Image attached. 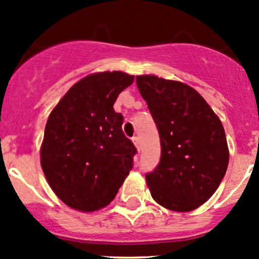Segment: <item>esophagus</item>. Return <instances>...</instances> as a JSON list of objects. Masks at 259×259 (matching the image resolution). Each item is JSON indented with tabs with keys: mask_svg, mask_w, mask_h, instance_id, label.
<instances>
[{
	"mask_svg": "<svg viewBox=\"0 0 259 259\" xmlns=\"http://www.w3.org/2000/svg\"><path fill=\"white\" fill-rule=\"evenodd\" d=\"M133 143H134L135 146L138 148V150H140V139L138 137H134L133 138Z\"/></svg>",
	"mask_w": 259,
	"mask_h": 259,
	"instance_id": "1",
	"label": "esophagus"
}]
</instances>
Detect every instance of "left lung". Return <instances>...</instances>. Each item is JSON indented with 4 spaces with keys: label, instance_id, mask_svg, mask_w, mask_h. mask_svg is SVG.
<instances>
[{
    "label": "left lung",
    "instance_id": "obj_1",
    "mask_svg": "<svg viewBox=\"0 0 259 259\" xmlns=\"http://www.w3.org/2000/svg\"><path fill=\"white\" fill-rule=\"evenodd\" d=\"M137 85L160 138V161L145 174L151 197L170 210L195 209L226 176L229 153L223 125L185 83L143 75Z\"/></svg>",
    "mask_w": 259,
    "mask_h": 259
}]
</instances>
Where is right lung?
<instances>
[{
	"instance_id": "add662e5",
	"label": "right lung",
	"mask_w": 259,
	"mask_h": 259,
	"mask_svg": "<svg viewBox=\"0 0 259 259\" xmlns=\"http://www.w3.org/2000/svg\"><path fill=\"white\" fill-rule=\"evenodd\" d=\"M134 76L98 72L75 83L50 114L41 166L55 194L69 207H106L133 169L137 148L122 133L113 105Z\"/></svg>"
}]
</instances>
